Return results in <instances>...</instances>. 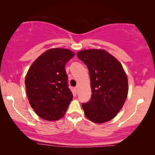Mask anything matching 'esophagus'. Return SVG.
I'll return each mask as SVG.
<instances>
[{"label":"esophagus","instance_id":"34e87169","mask_svg":"<svg viewBox=\"0 0 155 155\" xmlns=\"http://www.w3.org/2000/svg\"><path fill=\"white\" fill-rule=\"evenodd\" d=\"M74 91H75V93H78V87H74Z\"/></svg>","mask_w":155,"mask_h":155}]
</instances>
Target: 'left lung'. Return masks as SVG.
Instances as JSON below:
<instances>
[{
  "instance_id": "1",
  "label": "left lung",
  "mask_w": 155,
  "mask_h": 155,
  "mask_svg": "<svg viewBox=\"0 0 155 155\" xmlns=\"http://www.w3.org/2000/svg\"><path fill=\"white\" fill-rule=\"evenodd\" d=\"M78 59L89 70L91 97L82 104L85 116L91 122L102 124L112 120L125 103L128 91V78L122 64L103 49L83 50Z\"/></svg>"
}]
</instances>
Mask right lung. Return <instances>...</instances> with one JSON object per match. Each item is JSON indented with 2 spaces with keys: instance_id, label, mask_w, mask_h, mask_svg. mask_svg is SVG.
I'll return each instance as SVG.
<instances>
[{
  "instance_id": "obj_1",
  "label": "right lung",
  "mask_w": 155,
  "mask_h": 155,
  "mask_svg": "<svg viewBox=\"0 0 155 155\" xmlns=\"http://www.w3.org/2000/svg\"><path fill=\"white\" fill-rule=\"evenodd\" d=\"M74 52L65 48H51L31 64L25 78L28 101L36 114L48 121L64 117L70 102L72 91L68 88L66 63Z\"/></svg>"
}]
</instances>
